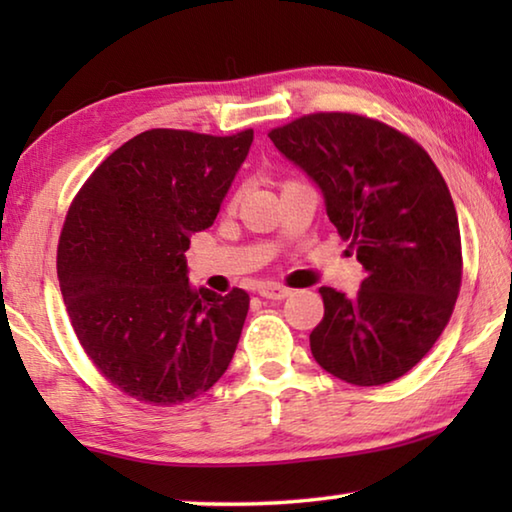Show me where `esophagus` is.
I'll return each instance as SVG.
<instances>
[{
	"instance_id": "obj_1",
	"label": "esophagus",
	"mask_w": 512,
	"mask_h": 512,
	"mask_svg": "<svg viewBox=\"0 0 512 512\" xmlns=\"http://www.w3.org/2000/svg\"><path fill=\"white\" fill-rule=\"evenodd\" d=\"M257 291H259V296L266 298V300H284L287 296H291V289L282 287V284H275V282L262 284V287H259Z\"/></svg>"
}]
</instances>
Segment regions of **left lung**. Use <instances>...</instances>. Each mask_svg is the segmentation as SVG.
<instances>
[{"instance_id": "1", "label": "left lung", "mask_w": 512, "mask_h": 512, "mask_svg": "<svg viewBox=\"0 0 512 512\" xmlns=\"http://www.w3.org/2000/svg\"><path fill=\"white\" fill-rule=\"evenodd\" d=\"M268 137L320 187L329 221L366 268L354 298L320 287L325 316L309 334L311 354L354 386L406 375L461 291V230L445 178L409 135L354 112H314Z\"/></svg>"}]
</instances>
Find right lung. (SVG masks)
Listing matches in <instances>:
<instances>
[{
  "instance_id": "add662e5",
  "label": "right lung",
  "mask_w": 512,
  "mask_h": 512,
  "mask_svg": "<svg viewBox=\"0 0 512 512\" xmlns=\"http://www.w3.org/2000/svg\"><path fill=\"white\" fill-rule=\"evenodd\" d=\"M250 144L253 128H151L110 153L69 205L56 262L69 320L101 375L137 402L196 400L230 366L250 298L194 289L185 253Z\"/></svg>"
}]
</instances>
